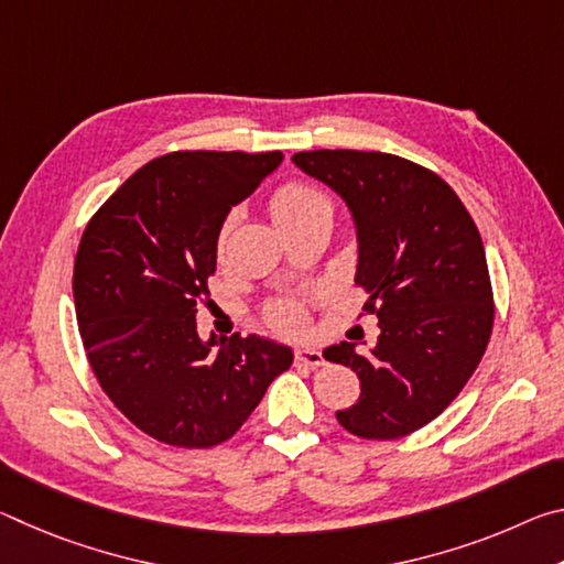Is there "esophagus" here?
<instances>
[{
    "instance_id": "esophagus-1",
    "label": "esophagus",
    "mask_w": 564,
    "mask_h": 564,
    "mask_svg": "<svg viewBox=\"0 0 564 564\" xmlns=\"http://www.w3.org/2000/svg\"><path fill=\"white\" fill-rule=\"evenodd\" d=\"M295 360L303 362V366H308V368H321L323 362H326V358H323V352L316 350V348H311V346L295 348Z\"/></svg>"
}]
</instances>
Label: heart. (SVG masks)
<instances>
[{"instance_id": "heart-1", "label": "heart", "mask_w": 564, "mask_h": 564, "mask_svg": "<svg viewBox=\"0 0 564 564\" xmlns=\"http://www.w3.org/2000/svg\"><path fill=\"white\" fill-rule=\"evenodd\" d=\"M269 212L275 226L281 228L283 234H289L291 228L308 224L313 218L330 216L333 208L323 191L316 186L303 184V181H285L279 188L273 191L269 198ZM234 218H226L221 224V231H218L216 248L218 253H224L228 231H231ZM265 318L273 328L279 330H295L303 326V308L295 301H273L269 308H265Z\"/></svg>"}]
</instances>
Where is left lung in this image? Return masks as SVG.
<instances>
[{
	"mask_svg": "<svg viewBox=\"0 0 564 564\" xmlns=\"http://www.w3.org/2000/svg\"><path fill=\"white\" fill-rule=\"evenodd\" d=\"M295 166L346 198L358 226L356 283L380 336L370 352L326 348L356 370L360 398L338 423L366 441H395L460 395L490 343L495 303L482 238L435 171L383 151L318 149Z\"/></svg>",
	"mask_w": 564,
	"mask_h": 564,
	"instance_id": "8db88e82",
	"label": "left lung"
}]
</instances>
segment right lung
I'll use <instances>...</instances> for the list:
<instances>
[{
    "label": "right lung",
    "instance_id": "obj_1",
    "mask_svg": "<svg viewBox=\"0 0 564 564\" xmlns=\"http://www.w3.org/2000/svg\"><path fill=\"white\" fill-rule=\"evenodd\" d=\"M281 151H171L141 166L84 228L74 305L91 373L141 433L204 451L236 435L293 352L259 336L198 338L226 214Z\"/></svg>",
    "mask_w": 564,
    "mask_h": 564
}]
</instances>
